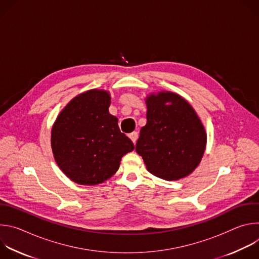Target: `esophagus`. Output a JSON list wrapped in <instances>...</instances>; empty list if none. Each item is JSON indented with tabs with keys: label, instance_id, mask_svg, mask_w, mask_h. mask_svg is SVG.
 <instances>
[{
	"label": "esophagus",
	"instance_id": "34e87169",
	"mask_svg": "<svg viewBox=\"0 0 259 259\" xmlns=\"http://www.w3.org/2000/svg\"><path fill=\"white\" fill-rule=\"evenodd\" d=\"M129 137H130V139L133 141V143H135L136 140H137V138H138V133H137L136 131H134V132H132V133L129 134Z\"/></svg>",
	"mask_w": 259,
	"mask_h": 259
}]
</instances>
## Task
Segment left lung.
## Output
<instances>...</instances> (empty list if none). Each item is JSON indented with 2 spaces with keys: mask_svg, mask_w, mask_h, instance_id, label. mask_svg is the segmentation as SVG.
Masks as SVG:
<instances>
[{
  "mask_svg": "<svg viewBox=\"0 0 259 259\" xmlns=\"http://www.w3.org/2000/svg\"><path fill=\"white\" fill-rule=\"evenodd\" d=\"M171 102L167 106L165 103ZM146 125L141 128L136 152L146 169L165 180L191 174L201 162L206 132L191 104L172 92L146 99Z\"/></svg>",
  "mask_w": 259,
  "mask_h": 259,
  "instance_id": "obj_1",
  "label": "left lung"
}]
</instances>
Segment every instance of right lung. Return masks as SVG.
Returning a JSON list of instances; mask_svg holds the SVG:
<instances>
[{
    "mask_svg": "<svg viewBox=\"0 0 259 259\" xmlns=\"http://www.w3.org/2000/svg\"><path fill=\"white\" fill-rule=\"evenodd\" d=\"M109 94L90 90L73 98L59 114L51 132L55 161L72 181L94 186L113 176L124 155L134 150L110 115Z\"/></svg>",
    "mask_w": 259,
    "mask_h": 259,
    "instance_id": "add662e5",
    "label": "right lung"
}]
</instances>
